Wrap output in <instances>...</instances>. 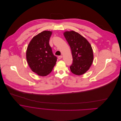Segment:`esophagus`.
<instances>
[{
	"mask_svg": "<svg viewBox=\"0 0 121 121\" xmlns=\"http://www.w3.org/2000/svg\"><path fill=\"white\" fill-rule=\"evenodd\" d=\"M58 58V59H61L62 58V56L61 55H60V56H59Z\"/></svg>",
	"mask_w": 121,
	"mask_h": 121,
	"instance_id": "esophagus-1",
	"label": "esophagus"
}]
</instances>
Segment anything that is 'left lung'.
Instances as JSON below:
<instances>
[{"mask_svg":"<svg viewBox=\"0 0 121 121\" xmlns=\"http://www.w3.org/2000/svg\"><path fill=\"white\" fill-rule=\"evenodd\" d=\"M64 36L69 45L72 56V73L81 75L89 69L93 60L91 46L87 40L74 31H66Z\"/></svg>","mask_w":121,"mask_h":121,"instance_id":"left-lung-1","label":"left lung"}]
</instances>
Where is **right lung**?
Returning a JSON list of instances; mask_svg holds the SVG:
<instances>
[{"label":"right lung","instance_id":"obj_1","mask_svg":"<svg viewBox=\"0 0 121 121\" xmlns=\"http://www.w3.org/2000/svg\"><path fill=\"white\" fill-rule=\"evenodd\" d=\"M52 34L50 31L41 32L32 38L27 48L28 63L34 72L41 76L50 74L57 61L49 44Z\"/></svg>","mask_w":121,"mask_h":121}]
</instances>
